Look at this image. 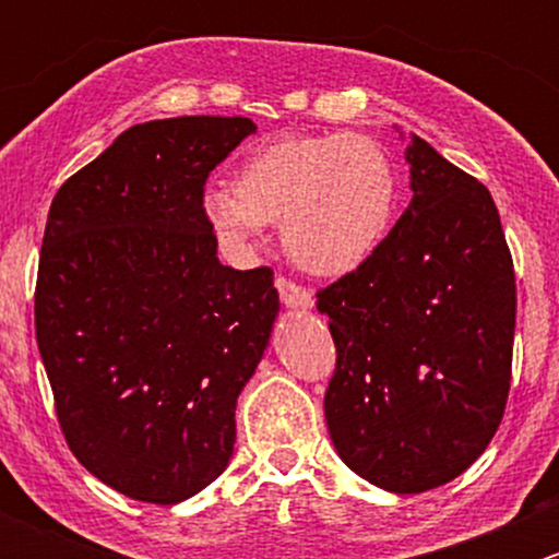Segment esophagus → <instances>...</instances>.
Returning a JSON list of instances; mask_svg holds the SVG:
<instances>
[{"instance_id": "34e87169", "label": "esophagus", "mask_w": 559, "mask_h": 559, "mask_svg": "<svg viewBox=\"0 0 559 559\" xmlns=\"http://www.w3.org/2000/svg\"><path fill=\"white\" fill-rule=\"evenodd\" d=\"M275 286H278L281 302H284L286 308H295V311H306V308L313 306L311 292H308L306 286L295 284L292 278H284V275H278V278H275Z\"/></svg>"}]
</instances>
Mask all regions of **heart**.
Segmentation results:
<instances>
[{
    "label": "heart",
    "instance_id": "b5f03b06",
    "mask_svg": "<svg viewBox=\"0 0 559 559\" xmlns=\"http://www.w3.org/2000/svg\"><path fill=\"white\" fill-rule=\"evenodd\" d=\"M397 202L392 162L376 140L352 132L278 138L240 167L235 186L205 191V216L224 246L243 251L281 222L302 267L343 275L373 257Z\"/></svg>",
    "mask_w": 559,
    "mask_h": 559
}]
</instances>
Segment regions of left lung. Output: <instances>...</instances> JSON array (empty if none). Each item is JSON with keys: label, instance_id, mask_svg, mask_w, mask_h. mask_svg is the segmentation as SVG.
<instances>
[{"label": "left lung", "instance_id": "8db88e82", "mask_svg": "<svg viewBox=\"0 0 559 559\" xmlns=\"http://www.w3.org/2000/svg\"><path fill=\"white\" fill-rule=\"evenodd\" d=\"M408 207L373 257L321 289L337 348L330 438L397 495L449 484L489 447L511 386L516 284L487 186L411 138Z\"/></svg>", "mask_w": 559, "mask_h": 559}]
</instances>
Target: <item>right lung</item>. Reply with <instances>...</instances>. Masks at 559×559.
Instances as JSON below:
<instances>
[{"label":"right lung","instance_id":"right-lung-1","mask_svg":"<svg viewBox=\"0 0 559 559\" xmlns=\"http://www.w3.org/2000/svg\"><path fill=\"white\" fill-rule=\"evenodd\" d=\"M251 118L138 123L61 183L39 251L35 326L67 447L143 503L216 481L235 405L278 316L273 270L218 262L202 207Z\"/></svg>","mask_w":559,"mask_h":559}]
</instances>
